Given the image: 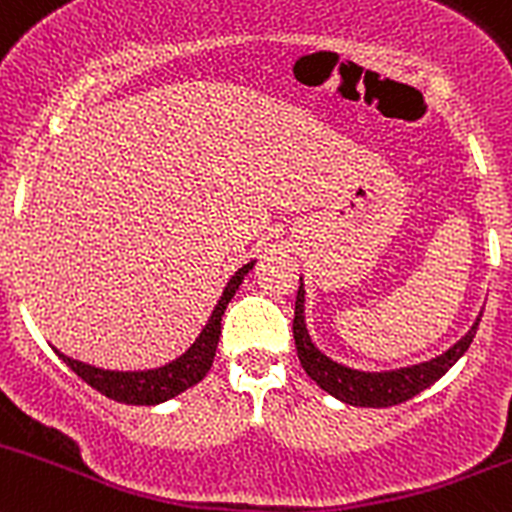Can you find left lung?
Instances as JSON below:
<instances>
[{"label":"left lung","instance_id":"1","mask_svg":"<svg viewBox=\"0 0 512 512\" xmlns=\"http://www.w3.org/2000/svg\"><path fill=\"white\" fill-rule=\"evenodd\" d=\"M480 315L473 322L468 332L455 342L450 350L443 355L433 357L428 362H418V365L395 367V370H355L342 362H335L327 357L320 347L312 342L310 332L305 325V290H297L295 300V320H292V335H295L297 357H300L302 367L307 375L320 385L325 393L337 398L340 403L355 405V408H393V405L405 403V400L415 398L423 390H428L433 382H438L460 357L468 352L470 342H473L475 332H478Z\"/></svg>","mask_w":512,"mask_h":512}]
</instances>
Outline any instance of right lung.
Wrapping results in <instances>:
<instances>
[{
    "label": "right lung",
    "mask_w": 512,
    "mask_h": 512,
    "mask_svg": "<svg viewBox=\"0 0 512 512\" xmlns=\"http://www.w3.org/2000/svg\"><path fill=\"white\" fill-rule=\"evenodd\" d=\"M255 267V260L242 265L235 275L230 277V282L222 290V297L217 300L215 310H212L210 320L202 327L200 335L195 337L190 347L182 352L175 360L165 362L160 367H152V370H104V367L87 365V362H79L74 357H67L64 352H59L54 347V352L59 355V360H64V365L69 370L77 372L89 388H94L97 393L107 395L109 400H117L124 405H160L167 400L177 398L180 393L190 390L192 385L202 380V377L210 372L212 360H215L217 342H220V330H222V315H225L227 305L235 297L237 287L242 285L247 272Z\"/></svg>",
    "instance_id": "right-lung-1"
}]
</instances>
